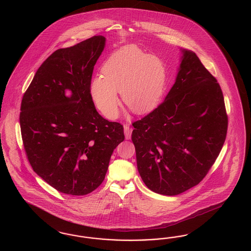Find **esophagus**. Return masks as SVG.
Returning a JSON list of instances; mask_svg holds the SVG:
<instances>
[{
	"mask_svg": "<svg viewBox=\"0 0 251 251\" xmlns=\"http://www.w3.org/2000/svg\"><path fill=\"white\" fill-rule=\"evenodd\" d=\"M131 129L129 128V125H124V134H125V138L127 140H129L131 137Z\"/></svg>",
	"mask_w": 251,
	"mask_h": 251,
	"instance_id": "esophagus-1",
	"label": "esophagus"
}]
</instances>
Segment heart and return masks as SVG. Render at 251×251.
I'll return each instance as SVG.
<instances>
[{"mask_svg":"<svg viewBox=\"0 0 251 251\" xmlns=\"http://www.w3.org/2000/svg\"><path fill=\"white\" fill-rule=\"evenodd\" d=\"M102 73L103 76L92 80V96L100 111L111 120L120 112L118 93L132 111L145 114L159 104L167 86L164 61L144 53L136 46H126L112 54Z\"/></svg>","mask_w":251,"mask_h":251,"instance_id":"obj_1","label":"heart"}]
</instances>
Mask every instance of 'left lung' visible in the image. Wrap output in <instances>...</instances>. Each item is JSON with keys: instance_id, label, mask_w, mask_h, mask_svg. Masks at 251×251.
<instances>
[{"instance_id": "obj_1", "label": "left lung", "mask_w": 251, "mask_h": 251, "mask_svg": "<svg viewBox=\"0 0 251 251\" xmlns=\"http://www.w3.org/2000/svg\"><path fill=\"white\" fill-rule=\"evenodd\" d=\"M181 51L175 84L165 100L132 123L139 174L148 189L167 196L180 194L203 179L227 132L217 80L193 51Z\"/></svg>"}]
</instances>
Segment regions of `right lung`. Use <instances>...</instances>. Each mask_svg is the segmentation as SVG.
Listing matches in <instances>:
<instances>
[{"label": "right lung", "instance_id": "right-lung-1", "mask_svg": "<svg viewBox=\"0 0 251 251\" xmlns=\"http://www.w3.org/2000/svg\"><path fill=\"white\" fill-rule=\"evenodd\" d=\"M106 43L94 36L54 51L24 94L20 127L33 170L55 190L82 196L103 182L123 126L108 122L92 99V74Z\"/></svg>", "mask_w": 251, "mask_h": 251}]
</instances>
